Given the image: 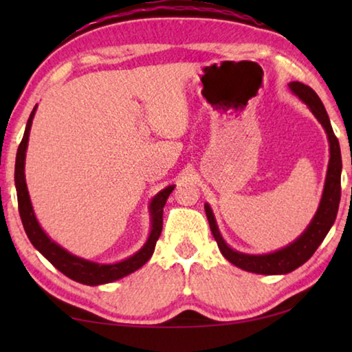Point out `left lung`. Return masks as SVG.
Returning a JSON list of instances; mask_svg holds the SVG:
<instances>
[{"mask_svg":"<svg viewBox=\"0 0 352 352\" xmlns=\"http://www.w3.org/2000/svg\"><path fill=\"white\" fill-rule=\"evenodd\" d=\"M289 88L292 93H295L302 102H305L314 116L318 119L321 126H323L324 132L327 135V141H329V151L331 158L329 164H327V174L324 182L323 195H321L318 210L315 212L312 222L309 223L307 228L305 230L296 241H294L290 245L284 247L278 252H273L269 254H245L239 253L231 247L226 245L222 234L217 228L216 219H214L212 210L210 205H205L206 217L210 222L211 233L216 239L219 250L222 254L228 259L231 264H234L239 269L252 273H259V275H284V273L294 272L298 267L305 264L307 259H311V256L315 253V250L320 247V243L323 242L326 234L329 233L331 226L336 222L338 204H340V195H342V153H340V144H338L337 136L333 135V130L331 126L329 116H327L326 109L318 94L315 93L311 87L305 85L301 82H290Z\"/></svg>","mask_w":352,"mask_h":352,"instance_id":"left-lung-1","label":"left lung"}]
</instances>
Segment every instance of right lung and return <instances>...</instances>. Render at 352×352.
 Masks as SVG:
<instances>
[{
    "instance_id": "right-lung-1",
    "label": "right lung",
    "mask_w": 352,
    "mask_h": 352,
    "mask_svg": "<svg viewBox=\"0 0 352 352\" xmlns=\"http://www.w3.org/2000/svg\"><path fill=\"white\" fill-rule=\"evenodd\" d=\"M35 110H37V107H34L31 116L28 119L25 135H23V140L19 146V152H16L15 160V188L16 197H19V211L29 241H31L32 245L37 248L57 270H60L65 276H68L73 279V281H77L80 284H107L116 281V279H121L130 275V273H133L135 270L141 269L153 254L155 245H157V241L163 230V208L166 205V200H168L175 186L170 184V186L160 190V192L152 199L151 208H148L152 216L151 234H148V239L144 243V247H142L140 252H136L133 256H130V258L121 262H116V264H98V262H91L79 258V256L71 254L60 245H57L54 241H51L45 231L41 230L40 223L37 222V217H35L34 214L31 199H29L25 178V158L29 141V132H31Z\"/></svg>"
}]
</instances>
